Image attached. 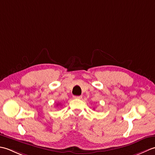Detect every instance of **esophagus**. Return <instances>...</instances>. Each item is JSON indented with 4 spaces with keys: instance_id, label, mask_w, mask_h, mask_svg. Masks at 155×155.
Listing matches in <instances>:
<instances>
[{
    "instance_id": "1",
    "label": "esophagus",
    "mask_w": 155,
    "mask_h": 155,
    "mask_svg": "<svg viewBox=\"0 0 155 155\" xmlns=\"http://www.w3.org/2000/svg\"><path fill=\"white\" fill-rule=\"evenodd\" d=\"M73 98H76V99H81L82 98V96H74Z\"/></svg>"
}]
</instances>
